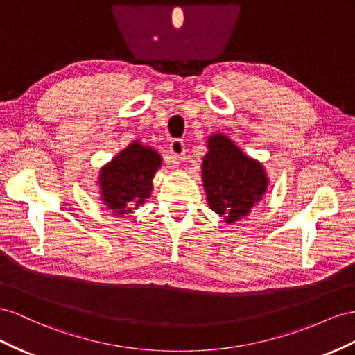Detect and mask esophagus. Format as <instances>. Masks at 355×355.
I'll return each mask as SVG.
<instances>
[{
    "label": "esophagus",
    "instance_id": "obj_1",
    "mask_svg": "<svg viewBox=\"0 0 355 355\" xmlns=\"http://www.w3.org/2000/svg\"><path fill=\"white\" fill-rule=\"evenodd\" d=\"M169 151H171V155L174 156L175 160H181L186 155L184 143L181 139H172L171 144H169Z\"/></svg>",
    "mask_w": 355,
    "mask_h": 355
}]
</instances>
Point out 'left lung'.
I'll list each match as a JSON object with an SVG mask.
<instances>
[{
	"mask_svg": "<svg viewBox=\"0 0 355 355\" xmlns=\"http://www.w3.org/2000/svg\"><path fill=\"white\" fill-rule=\"evenodd\" d=\"M208 147L202 164L208 205L226 223L238 221L266 191V174L257 160L245 156L225 135L209 137Z\"/></svg>",
	"mask_w": 355,
	"mask_h": 355,
	"instance_id": "obj_1",
	"label": "left lung"
}]
</instances>
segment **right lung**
<instances>
[{
  "label": "right lung",
  "instance_id": "obj_1",
  "mask_svg": "<svg viewBox=\"0 0 355 355\" xmlns=\"http://www.w3.org/2000/svg\"><path fill=\"white\" fill-rule=\"evenodd\" d=\"M160 156L148 147L132 143L113 159L99 175L103 200L116 216H123L150 196L151 180L160 166Z\"/></svg>",
  "mask_w": 355,
  "mask_h": 355
}]
</instances>
